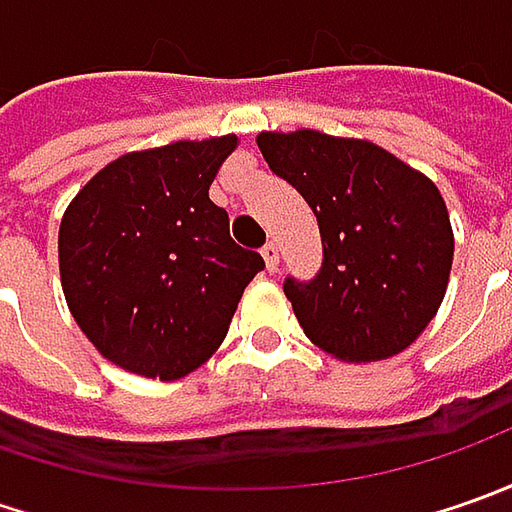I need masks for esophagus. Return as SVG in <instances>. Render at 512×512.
Listing matches in <instances>:
<instances>
[{
  "label": "esophagus",
  "instance_id": "1",
  "mask_svg": "<svg viewBox=\"0 0 512 512\" xmlns=\"http://www.w3.org/2000/svg\"><path fill=\"white\" fill-rule=\"evenodd\" d=\"M262 256H265L267 270L276 273V270H279V247H276V242H267V245L262 247Z\"/></svg>",
  "mask_w": 512,
  "mask_h": 512
}]
</instances>
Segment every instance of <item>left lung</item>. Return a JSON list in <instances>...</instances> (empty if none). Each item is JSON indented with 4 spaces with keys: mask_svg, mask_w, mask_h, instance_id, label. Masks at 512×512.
Instances as JSON below:
<instances>
[{
    "mask_svg": "<svg viewBox=\"0 0 512 512\" xmlns=\"http://www.w3.org/2000/svg\"><path fill=\"white\" fill-rule=\"evenodd\" d=\"M276 176L316 213L322 267L285 279L305 336L342 362H379L419 339L442 305L453 227L439 187L364 139L259 133Z\"/></svg>",
    "mask_w": 512,
    "mask_h": 512,
    "instance_id": "left-lung-1",
    "label": "left lung"
}]
</instances>
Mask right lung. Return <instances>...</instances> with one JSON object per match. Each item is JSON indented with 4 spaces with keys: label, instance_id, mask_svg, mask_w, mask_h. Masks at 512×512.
<instances>
[{
    "label": "right lung",
    "instance_id": "right-lung-1",
    "mask_svg": "<svg viewBox=\"0 0 512 512\" xmlns=\"http://www.w3.org/2000/svg\"><path fill=\"white\" fill-rule=\"evenodd\" d=\"M236 136L125 153L70 202L59 273L70 313L93 347L145 379H182L225 342L256 250L230 239L207 190Z\"/></svg>",
    "mask_w": 512,
    "mask_h": 512
}]
</instances>
